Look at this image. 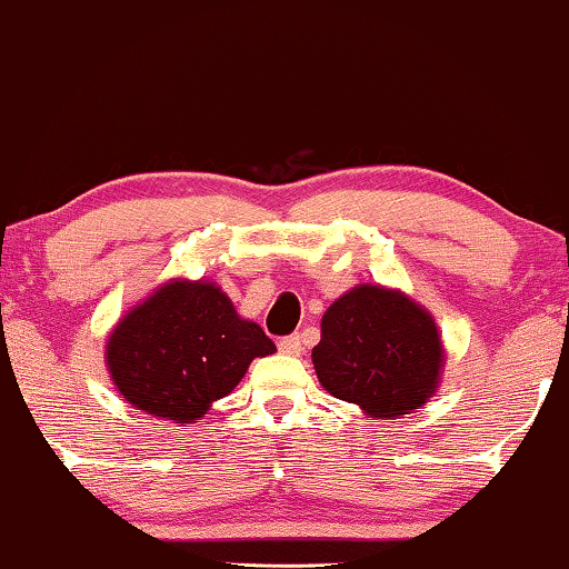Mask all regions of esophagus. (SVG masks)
Returning <instances> with one entry per match:
<instances>
[{
  "label": "esophagus",
  "instance_id": "obj_1",
  "mask_svg": "<svg viewBox=\"0 0 569 569\" xmlns=\"http://www.w3.org/2000/svg\"><path fill=\"white\" fill-rule=\"evenodd\" d=\"M277 347H279V352H282V355L298 357L302 352V337H300V333H292V337L279 339Z\"/></svg>",
  "mask_w": 569,
  "mask_h": 569
}]
</instances>
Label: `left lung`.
I'll use <instances>...</instances> for the list:
<instances>
[{"instance_id":"8db88e82","label":"left lung","mask_w":569,"mask_h":569,"mask_svg":"<svg viewBox=\"0 0 569 569\" xmlns=\"http://www.w3.org/2000/svg\"><path fill=\"white\" fill-rule=\"evenodd\" d=\"M313 365L331 396L391 419L438 391L440 333L407 295L362 284L326 310Z\"/></svg>"}]
</instances>
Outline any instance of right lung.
<instances>
[{
	"mask_svg": "<svg viewBox=\"0 0 569 569\" xmlns=\"http://www.w3.org/2000/svg\"><path fill=\"white\" fill-rule=\"evenodd\" d=\"M274 341L243 321L228 295L209 282H170L116 326L108 368L127 401L147 415L193 422L228 396L253 357Z\"/></svg>",
	"mask_w": 569,
	"mask_h": 569,
	"instance_id": "obj_1",
	"label": "right lung"
}]
</instances>
